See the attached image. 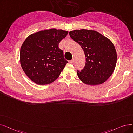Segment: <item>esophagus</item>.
Instances as JSON below:
<instances>
[{"label":"esophagus","mask_w":133,"mask_h":133,"mask_svg":"<svg viewBox=\"0 0 133 133\" xmlns=\"http://www.w3.org/2000/svg\"><path fill=\"white\" fill-rule=\"evenodd\" d=\"M74 62V59H72L71 60L69 61V62L70 63V64H72V63Z\"/></svg>","instance_id":"esophagus-1"}]
</instances>
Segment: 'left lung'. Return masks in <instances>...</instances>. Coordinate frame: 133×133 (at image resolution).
I'll return each instance as SVG.
<instances>
[{
	"label": "left lung",
	"mask_w": 133,
	"mask_h": 133,
	"mask_svg": "<svg viewBox=\"0 0 133 133\" xmlns=\"http://www.w3.org/2000/svg\"><path fill=\"white\" fill-rule=\"evenodd\" d=\"M69 34L85 54V66L81 71H77L80 80L93 86L105 82L113 74L116 64L117 54L112 42L94 30H76Z\"/></svg>",
	"instance_id": "8db88e82"
}]
</instances>
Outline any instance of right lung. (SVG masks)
I'll use <instances>...</instances> for the list:
<instances>
[{
	"label": "right lung",
	"mask_w": 133,
	"mask_h": 133,
	"mask_svg": "<svg viewBox=\"0 0 133 133\" xmlns=\"http://www.w3.org/2000/svg\"><path fill=\"white\" fill-rule=\"evenodd\" d=\"M68 31L51 29L31 34L24 41L20 61L24 72L32 81L44 85L59 77L68 61L59 48Z\"/></svg>",
	"instance_id": "right-lung-1"
}]
</instances>
